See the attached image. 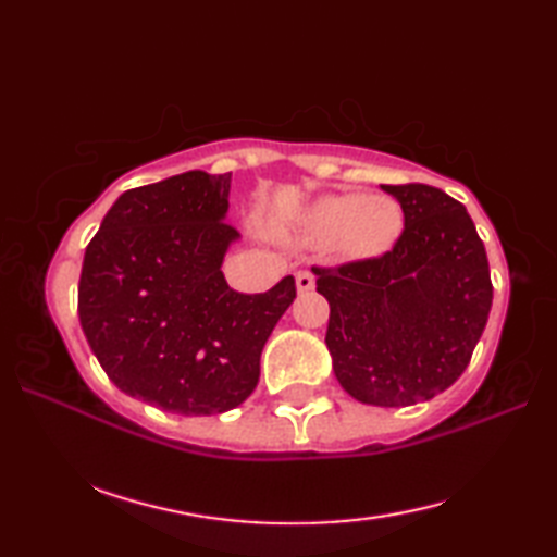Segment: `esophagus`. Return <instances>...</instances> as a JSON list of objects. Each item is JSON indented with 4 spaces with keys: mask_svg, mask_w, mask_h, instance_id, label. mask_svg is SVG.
<instances>
[{
    "mask_svg": "<svg viewBox=\"0 0 557 557\" xmlns=\"http://www.w3.org/2000/svg\"><path fill=\"white\" fill-rule=\"evenodd\" d=\"M313 285H315V277H313L311 270H299L297 272V289L299 292H309V289H313Z\"/></svg>",
    "mask_w": 557,
    "mask_h": 557,
    "instance_id": "esophagus-1",
    "label": "esophagus"
}]
</instances>
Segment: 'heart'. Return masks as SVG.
<instances>
[{
  "label": "heart",
  "instance_id": "heart-1",
  "mask_svg": "<svg viewBox=\"0 0 557 557\" xmlns=\"http://www.w3.org/2000/svg\"><path fill=\"white\" fill-rule=\"evenodd\" d=\"M399 210L383 198L337 196L315 206L309 230L318 242H337L351 253L381 251L399 232Z\"/></svg>",
  "mask_w": 557,
  "mask_h": 557
}]
</instances>
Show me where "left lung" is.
Here are the masks:
<instances>
[{
	"instance_id": "left-lung-1",
	"label": "left lung",
	"mask_w": 557,
	"mask_h": 557,
	"mask_svg": "<svg viewBox=\"0 0 557 557\" xmlns=\"http://www.w3.org/2000/svg\"><path fill=\"white\" fill-rule=\"evenodd\" d=\"M405 215L389 251L313 265L330 304L325 345L347 393L375 407L433 399L465 373L493 282L467 208L429 184L383 186Z\"/></svg>"
}]
</instances>
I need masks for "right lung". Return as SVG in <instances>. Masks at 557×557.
Returning <instances> with one entry per match:
<instances>
[{
    "instance_id": "add662e5",
    "label": "right lung",
    "mask_w": 557,
    "mask_h": 557,
    "mask_svg": "<svg viewBox=\"0 0 557 557\" xmlns=\"http://www.w3.org/2000/svg\"><path fill=\"white\" fill-rule=\"evenodd\" d=\"M230 174L184 172L120 196L83 258L78 318L122 393L210 417L253 393L260 351L297 299L292 275L263 294L227 285Z\"/></svg>"
}]
</instances>
